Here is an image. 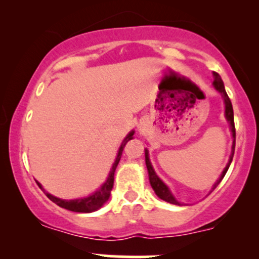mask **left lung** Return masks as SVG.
Returning a JSON list of instances; mask_svg holds the SVG:
<instances>
[{
  "instance_id": "left-lung-1",
  "label": "left lung",
  "mask_w": 259,
  "mask_h": 259,
  "mask_svg": "<svg viewBox=\"0 0 259 259\" xmlns=\"http://www.w3.org/2000/svg\"><path fill=\"white\" fill-rule=\"evenodd\" d=\"M213 75H214V81H213V86H214V89L217 91L221 92L223 100H224L225 118H227L229 124H230V130H231V133H233L234 140H233V147H231V154H230V158H229V163L227 164V167L224 168V170H223L221 178H219V179L217 180V183L214 184V185H213L212 191L215 189L217 186L219 185V184H221L223 178H224L225 174H227L229 167H230V163H231V160H233L234 152H235V138H236V132H235V124H234L233 105H231V101H230V99H229L227 91H225L224 82H223V80H222L221 76H219V74L214 72V73H213ZM145 159H146V167H147V170H148V177H150V184H151V186H152V189L154 190V192H156V195L158 196L160 200L169 202V203L181 204L180 202L178 201L173 195H171L170 190L168 189V186L165 185V184L163 183V181L160 180L158 177H157L156 173H154V169H153L152 164H151V162H150V157H148V151L147 150H145ZM212 191H210V192H212Z\"/></svg>"
}]
</instances>
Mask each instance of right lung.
Here are the masks:
<instances>
[{"label":"right lung","instance_id":"add662e5","mask_svg":"<svg viewBox=\"0 0 259 259\" xmlns=\"http://www.w3.org/2000/svg\"><path fill=\"white\" fill-rule=\"evenodd\" d=\"M133 135H134V132H130L126 135V138L124 139V141L121 142L119 151H118L117 157H115L114 163H113L111 171H109V174H108V178H107V180L103 183V185L101 186L97 191H95L92 195L86 196V197H82V198H76V200H62V198L55 197V196H52L51 194H49V192L45 191V190L42 189V186H41V184L36 181L38 187H40L41 190H44V192L46 194L47 197H49L52 202H55L57 206L65 208V209H68V210H72V212L90 213V212H95V210L100 209V208L102 207L107 201H108L109 195H111V191L113 189V183H114L115 168H117L118 163H119V160H120L124 146H125L126 142L129 141V140L133 139Z\"/></svg>","mask_w":259,"mask_h":259}]
</instances>
